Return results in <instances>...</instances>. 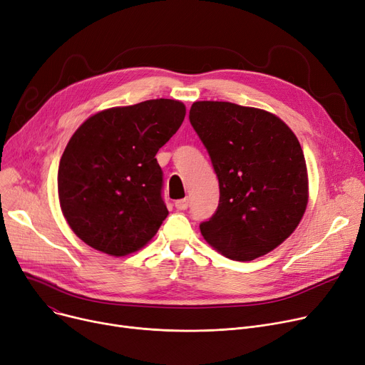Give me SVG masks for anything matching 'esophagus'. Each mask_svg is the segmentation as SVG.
I'll use <instances>...</instances> for the list:
<instances>
[{"instance_id": "obj_1", "label": "esophagus", "mask_w": 365, "mask_h": 365, "mask_svg": "<svg viewBox=\"0 0 365 365\" xmlns=\"http://www.w3.org/2000/svg\"><path fill=\"white\" fill-rule=\"evenodd\" d=\"M188 205H190L188 197H184V199H180V200H177V202H175V207H177V210H180V211L187 210Z\"/></svg>"}]
</instances>
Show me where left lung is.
<instances>
[{"mask_svg":"<svg viewBox=\"0 0 365 365\" xmlns=\"http://www.w3.org/2000/svg\"><path fill=\"white\" fill-rule=\"evenodd\" d=\"M190 123L210 154L220 184L205 240L236 262L262 257L296 230L309 182L297 136L272 113L232 102L199 101Z\"/></svg>","mask_w":365,"mask_h":365,"instance_id":"left-lung-1","label":"left lung"}]
</instances>
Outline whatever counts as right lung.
Instances as JSON below:
<instances>
[{"label":"right lung","mask_w":365,"mask_h":365,"mask_svg":"<svg viewBox=\"0 0 365 365\" xmlns=\"http://www.w3.org/2000/svg\"><path fill=\"white\" fill-rule=\"evenodd\" d=\"M185 117L173 99H150L96 113L76 130L59 163L61 210L89 247L121 257L158 233L168 207L155 159Z\"/></svg>","instance_id":"1"}]
</instances>
